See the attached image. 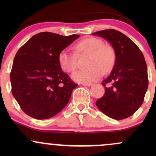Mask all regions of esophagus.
<instances>
[{
	"label": "esophagus",
	"instance_id": "esophagus-1",
	"mask_svg": "<svg viewBox=\"0 0 156 156\" xmlns=\"http://www.w3.org/2000/svg\"><path fill=\"white\" fill-rule=\"evenodd\" d=\"M82 85L84 86V87H91L92 83H82Z\"/></svg>",
	"mask_w": 156,
	"mask_h": 156
}]
</instances>
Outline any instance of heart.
<instances>
[{
	"mask_svg": "<svg viewBox=\"0 0 156 156\" xmlns=\"http://www.w3.org/2000/svg\"><path fill=\"white\" fill-rule=\"evenodd\" d=\"M76 53L63 50L58 53V62L61 69L65 73H73L77 68V55L89 53L87 61L89 67L80 69L73 74L72 78L78 83H90L96 81L108 73L114 67L116 54L114 48L105 44L103 41L96 37H89L80 40L76 44Z\"/></svg>",
	"mask_w": 156,
	"mask_h": 156,
	"instance_id": "1",
	"label": "heart"
}]
</instances>
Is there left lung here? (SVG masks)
<instances>
[{
    "mask_svg": "<svg viewBox=\"0 0 156 156\" xmlns=\"http://www.w3.org/2000/svg\"><path fill=\"white\" fill-rule=\"evenodd\" d=\"M92 34L108 40L116 54L112 73L102 83L105 94L96 101V105L108 117L124 119L141 106L147 89L144 55L131 39L117 30H103Z\"/></svg>",
    "mask_w": 156,
    "mask_h": 156,
    "instance_id": "left-lung-1",
    "label": "left lung"
}]
</instances>
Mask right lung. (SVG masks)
Returning a JSON list of instances; mask_svg holds the SVG:
<instances>
[{
	"label": "right lung",
	"mask_w": 156,
	"mask_h": 156,
	"mask_svg": "<svg viewBox=\"0 0 156 156\" xmlns=\"http://www.w3.org/2000/svg\"><path fill=\"white\" fill-rule=\"evenodd\" d=\"M79 37L41 32L17 52L10 73L12 92L27 115L48 119L67 105L78 84L62 70L58 55Z\"/></svg>",
	"instance_id": "1"
}]
</instances>
